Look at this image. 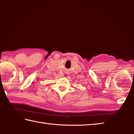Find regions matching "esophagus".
<instances>
[{
  "label": "esophagus",
  "mask_w": 134,
  "mask_h": 134,
  "mask_svg": "<svg viewBox=\"0 0 134 134\" xmlns=\"http://www.w3.org/2000/svg\"><path fill=\"white\" fill-rule=\"evenodd\" d=\"M68 75V74H66V73H65V74H64V76H65V77H66Z\"/></svg>",
  "instance_id": "1"
}]
</instances>
